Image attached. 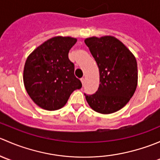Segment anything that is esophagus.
Segmentation results:
<instances>
[{"label": "esophagus", "instance_id": "obj_1", "mask_svg": "<svg viewBox=\"0 0 160 160\" xmlns=\"http://www.w3.org/2000/svg\"><path fill=\"white\" fill-rule=\"evenodd\" d=\"M80 81H81L82 84H83V85H84V82H85L84 78H81V79H80Z\"/></svg>", "mask_w": 160, "mask_h": 160}]
</instances>
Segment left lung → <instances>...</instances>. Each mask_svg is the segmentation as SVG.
Instances as JSON below:
<instances>
[{
    "mask_svg": "<svg viewBox=\"0 0 160 160\" xmlns=\"http://www.w3.org/2000/svg\"><path fill=\"white\" fill-rule=\"evenodd\" d=\"M94 58L100 73L96 93H84L90 107L101 114L122 109L133 96L138 83L137 62L134 55L120 40L107 35L84 40Z\"/></svg>",
    "mask_w": 160,
    "mask_h": 160,
    "instance_id": "8db88e82",
    "label": "left lung"
}]
</instances>
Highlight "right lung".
Returning a JSON list of instances; mask_svg holds the SVG:
<instances>
[{"mask_svg":"<svg viewBox=\"0 0 160 160\" xmlns=\"http://www.w3.org/2000/svg\"><path fill=\"white\" fill-rule=\"evenodd\" d=\"M77 41L72 37H53L27 58L23 72L25 88L32 101L45 110L62 108L71 93L82 88L68 57Z\"/></svg>","mask_w":160,"mask_h":160,"instance_id":"1","label":"right lung"}]
</instances>
